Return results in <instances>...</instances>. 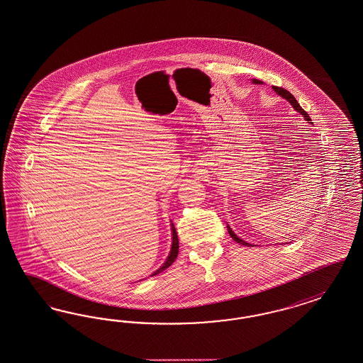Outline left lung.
I'll list each match as a JSON object with an SVG mask.
<instances>
[{"label": "left lung", "mask_w": 363, "mask_h": 363, "mask_svg": "<svg viewBox=\"0 0 363 363\" xmlns=\"http://www.w3.org/2000/svg\"><path fill=\"white\" fill-rule=\"evenodd\" d=\"M252 82H253L255 84H262V82H260V80H257V79H253ZM274 89H275L276 92H277L279 95H281L283 98H286V99H287L288 101H289V103L294 106V108H295L296 111H299V113H301L304 118H306V121H308L310 123H313V122H311V118L308 116V113H306V111H304V110L300 107L299 103L296 101V99L294 98V95H292L291 92H288L287 89H284V88L276 87V86L274 87ZM228 232H229L230 238H233L235 241H238V244H242V245H247V247H250V244L245 242V241H244V240H241V238H238V236L233 233V230H232L229 226H228Z\"/></svg>", "instance_id": "1"}]
</instances>
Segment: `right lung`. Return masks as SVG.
Returning a JSON list of instances; mask_svg holds the SVG:
<instances>
[{
    "label": "right lung",
    "instance_id": "obj_1",
    "mask_svg": "<svg viewBox=\"0 0 363 363\" xmlns=\"http://www.w3.org/2000/svg\"><path fill=\"white\" fill-rule=\"evenodd\" d=\"M172 232H173V244H172V250H170V255H169V257H167V260L164 262L162 267L157 271V272H154L152 275H157V274H160V272H162L164 271L166 268H169L172 264L174 263L175 259H177V255H178V248H179V245H178V236H177V232H175V228L173 224H172Z\"/></svg>",
    "mask_w": 363,
    "mask_h": 363
}]
</instances>
